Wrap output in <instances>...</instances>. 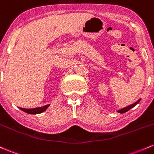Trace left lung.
Listing matches in <instances>:
<instances>
[{"instance_id": "8db88e82", "label": "left lung", "mask_w": 154, "mask_h": 154, "mask_svg": "<svg viewBox=\"0 0 154 154\" xmlns=\"http://www.w3.org/2000/svg\"><path fill=\"white\" fill-rule=\"evenodd\" d=\"M140 99L139 100H137V102H136L135 103H134V104H132V105H130V106H127V107H125V108H122V109H120V110H119V111H118V112L119 113H121V114H123V113H125V112H127L128 111H129V110L131 109V108H132L133 107H134L136 106V105H137L139 103H140Z\"/></svg>"}]
</instances>
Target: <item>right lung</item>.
Wrapping results in <instances>:
<instances>
[{"label":"right lung","instance_id":"obj_1","mask_svg":"<svg viewBox=\"0 0 154 154\" xmlns=\"http://www.w3.org/2000/svg\"><path fill=\"white\" fill-rule=\"evenodd\" d=\"M48 106H49V105H47V106H45L43 107H40V108H32V109H27V108H20V109L22 110V111H24V112L28 113V114H40V113H42V112H43V111H46Z\"/></svg>","mask_w":154,"mask_h":154}]
</instances>
